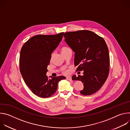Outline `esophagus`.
Here are the masks:
<instances>
[{"instance_id": "esophagus-1", "label": "esophagus", "mask_w": 130, "mask_h": 130, "mask_svg": "<svg viewBox=\"0 0 130 130\" xmlns=\"http://www.w3.org/2000/svg\"><path fill=\"white\" fill-rule=\"evenodd\" d=\"M66 79L67 80H69V81H71V77H66Z\"/></svg>"}]
</instances>
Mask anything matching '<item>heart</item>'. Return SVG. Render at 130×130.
Returning a JSON list of instances; mask_svg holds the SVG:
<instances>
[{
  "instance_id": "b5f03b06",
  "label": "heart",
  "mask_w": 130,
  "mask_h": 130,
  "mask_svg": "<svg viewBox=\"0 0 130 130\" xmlns=\"http://www.w3.org/2000/svg\"><path fill=\"white\" fill-rule=\"evenodd\" d=\"M70 49L69 47H63L62 48H61V51H65V50H66L67 49ZM64 73H65V74H67L68 73V71H64Z\"/></svg>"
}]
</instances>
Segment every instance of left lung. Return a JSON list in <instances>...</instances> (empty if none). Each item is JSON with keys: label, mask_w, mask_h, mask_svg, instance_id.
<instances>
[{"label": "left lung", "mask_w": 130, "mask_h": 130, "mask_svg": "<svg viewBox=\"0 0 130 130\" xmlns=\"http://www.w3.org/2000/svg\"><path fill=\"white\" fill-rule=\"evenodd\" d=\"M65 42L75 53L77 70H83L82 76H72L73 80L83 83L80 93L85 96L94 94L100 89L109 73L108 49L104 39L88 30L68 32L64 34Z\"/></svg>", "instance_id": "left-lung-1"}]
</instances>
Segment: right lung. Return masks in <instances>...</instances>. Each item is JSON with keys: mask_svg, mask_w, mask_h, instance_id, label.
I'll list each match as a JSON object with an SVG mask.
<instances>
[{"mask_svg": "<svg viewBox=\"0 0 130 130\" xmlns=\"http://www.w3.org/2000/svg\"><path fill=\"white\" fill-rule=\"evenodd\" d=\"M64 34L34 36L25 43L21 50L22 76L33 93L40 97L51 96L57 91L59 82L66 79L64 76L48 79L46 75L51 53L59 45Z\"/></svg>", "mask_w": 130, "mask_h": 130, "instance_id": "right-lung-1", "label": "right lung"}]
</instances>
